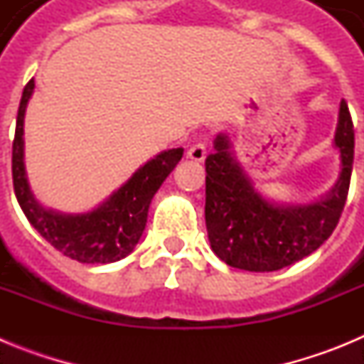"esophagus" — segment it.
I'll use <instances>...</instances> for the list:
<instances>
[{
    "label": "esophagus",
    "mask_w": 364,
    "mask_h": 364,
    "mask_svg": "<svg viewBox=\"0 0 364 364\" xmlns=\"http://www.w3.org/2000/svg\"><path fill=\"white\" fill-rule=\"evenodd\" d=\"M205 154H208V151H205V146L202 142H198V144H195V146L189 147L188 159L193 160V162H204Z\"/></svg>",
    "instance_id": "esophagus-1"
}]
</instances>
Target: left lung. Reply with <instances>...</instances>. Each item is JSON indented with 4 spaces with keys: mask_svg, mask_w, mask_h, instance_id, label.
<instances>
[{
    "mask_svg": "<svg viewBox=\"0 0 364 364\" xmlns=\"http://www.w3.org/2000/svg\"><path fill=\"white\" fill-rule=\"evenodd\" d=\"M205 159V228L211 250L231 268L277 272L314 253L339 222L353 164V124L341 100L333 147L341 171L333 188L310 204H277L253 186L228 134L213 140Z\"/></svg>",
    "mask_w": 364,
    "mask_h": 364,
    "instance_id": "obj_1",
    "label": "left lung"
}]
</instances>
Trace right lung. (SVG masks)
I'll return each mask as SVG.
<instances>
[{
    "label": "right lung",
    "instance_id": "add662e5",
    "mask_svg": "<svg viewBox=\"0 0 364 364\" xmlns=\"http://www.w3.org/2000/svg\"><path fill=\"white\" fill-rule=\"evenodd\" d=\"M34 80L25 85L12 142L14 193L25 217L50 246L83 264H109L129 255L146 230L149 204L164 180L180 162L184 149H167L144 164L98 208L87 213H62L45 208L32 193L25 171L23 124Z\"/></svg>",
    "mask_w": 364,
    "mask_h": 364
}]
</instances>
